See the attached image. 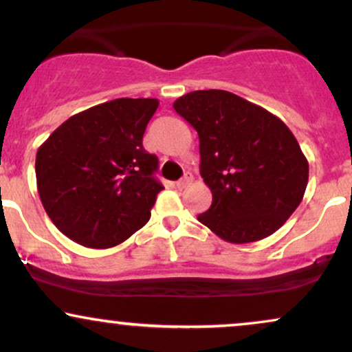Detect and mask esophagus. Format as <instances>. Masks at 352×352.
Here are the masks:
<instances>
[{
    "mask_svg": "<svg viewBox=\"0 0 352 352\" xmlns=\"http://www.w3.org/2000/svg\"><path fill=\"white\" fill-rule=\"evenodd\" d=\"M192 180H193L192 173H185V175L182 177V179H180L179 182H177L175 187H177V188H185V187H188V185L192 184Z\"/></svg>",
    "mask_w": 352,
    "mask_h": 352,
    "instance_id": "esophagus-1",
    "label": "esophagus"
}]
</instances>
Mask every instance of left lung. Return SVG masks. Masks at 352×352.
Listing matches in <instances>:
<instances>
[{"mask_svg":"<svg viewBox=\"0 0 352 352\" xmlns=\"http://www.w3.org/2000/svg\"><path fill=\"white\" fill-rule=\"evenodd\" d=\"M173 109L198 133L200 172L213 195L198 221L232 244L274 234L308 184V160L285 122L224 90L190 91Z\"/></svg>","mask_w":352,"mask_h":352,"instance_id":"1","label":"left lung"}]
</instances>
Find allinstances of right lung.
Listing matches in <instances>:
<instances>
[{
  "mask_svg": "<svg viewBox=\"0 0 352 352\" xmlns=\"http://www.w3.org/2000/svg\"><path fill=\"white\" fill-rule=\"evenodd\" d=\"M155 98H118L74 114L36 155L37 192L67 238L91 249L124 243L149 221L162 185L142 147Z\"/></svg>",
  "mask_w": 352,
  "mask_h": 352,
  "instance_id": "add662e5",
  "label": "right lung"
}]
</instances>
